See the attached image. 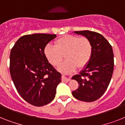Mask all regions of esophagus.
<instances>
[{"label":"esophagus","instance_id":"1","mask_svg":"<svg viewBox=\"0 0 125 125\" xmlns=\"http://www.w3.org/2000/svg\"><path fill=\"white\" fill-rule=\"evenodd\" d=\"M62 79H63L64 81H66V82H69L70 80V78L67 76L65 74H62Z\"/></svg>","mask_w":125,"mask_h":125}]
</instances>
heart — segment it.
Here are the masks:
<instances>
[{"label":"heart","instance_id":"b5f03b06","mask_svg":"<svg viewBox=\"0 0 125 125\" xmlns=\"http://www.w3.org/2000/svg\"><path fill=\"white\" fill-rule=\"evenodd\" d=\"M91 42L86 37L64 35L55 42V46L46 45L45 54L54 66H58L64 59L66 61L59 67L62 72H70L77 67L81 68L87 65L92 55Z\"/></svg>","mask_w":125,"mask_h":125}]
</instances>
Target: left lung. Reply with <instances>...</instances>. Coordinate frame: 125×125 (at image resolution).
Returning <instances> with one entry per match:
<instances>
[{"label":"left lung","mask_w":125,"mask_h":125,"mask_svg":"<svg viewBox=\"0 0 125 125\" xmlns=\"http://www.w3.org/2000/svg\"><path fill=\"white\" fill-rule=\"evenodd\" d=\"M86 37L93 46L92 55L87 65L72 79L77 80L79 88L72 92L75 98L85 102L96 100L107 90L114 71V53L112 46L102 34L90 31H75Z\"/></svg>","instance_id":"1"}]
</instances>
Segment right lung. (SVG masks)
Returning a JSON list of instances; mask_svg holds the SVG:
<instances>
[{
	"label": "right lung",
	"instance_id": "right-lung-1",
	"mask_svg": "<svg viewBox=\"0 0 125 125\" xmlns=\"http://www.w3.org/2000/svg\"><path fill=\"white\" fill-rule=\"evenodd\" d=\"M56 34H33L17 40L10 53V74L19 94L29 104L41 107L55 98L61 74L49 63L45 48Z\"/></svg>",
	"mask_w": 125,
	"mask_h": 125
}]
</instances>
